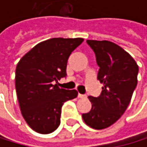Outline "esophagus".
I'll list each match as a JSON object with an SVG mask.
<instances>
[{"label":"esophagus","instance_id":"34e87169","mask_svg":"<svg viewBox=\"0 0 147 147\" xmlns=\"http://www.w3.org/2000/svg\"><path fill=\"white\" fill-rule=\"evenodd\" d=\"M78 98H81V99L86 98V95H85V94H81V93H78Z\"/></svg>","mask_w":147,"mask_h":147}]
</instances>
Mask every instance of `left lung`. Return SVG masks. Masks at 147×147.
I'll use <instances>...</instances> for the list:
<instances>
[{
  "label": "left lung",
  "mask_w": 147,
  "mask_h": 147,
  "mask_svg": "<svg viewBox=\"0 0 147 147\" xmlns=\"http://www.w3.org/2000/svg\"><path fill=\"white\" fill-rule=\"evenodd\" d=\"M100 69L98 80L103 84L99 97L89 96L92 109L82 114L94 129L109 127L124 114L138 84V65L132 56L115 43L87 40Z\"/></svg>",
  "instance_id": "obj_1"
}]
</instances>
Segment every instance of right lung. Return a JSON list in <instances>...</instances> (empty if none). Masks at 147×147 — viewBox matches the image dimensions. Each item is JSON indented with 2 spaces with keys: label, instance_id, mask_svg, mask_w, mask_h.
<instances>
[{
  "label": "right lung",
  "instance_id": "obj_1",
  "mask_svg": "<svg viewBox=\"0 0 147 147\" xmlns=\"http://www.w3.org/2000/svg\"><path fill=\"white\" fill-rule=\"evenodd\" d=\"M83 39L55 38L35 46L16 67L15 87L23 118L40 134L54 132L60 125L63 104L77 97L76 90L61 89L57 82L66 76L67 60Z\"/></svg>",
  "mask_w": 147,
  "mask_h": 147
}]
</instances>
